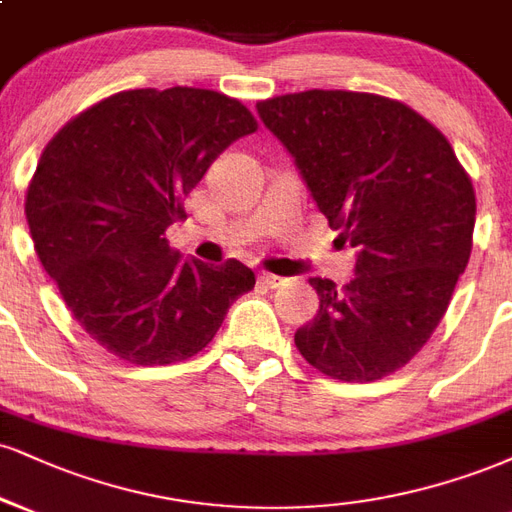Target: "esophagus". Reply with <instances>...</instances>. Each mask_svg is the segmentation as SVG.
I'll use <instances>...</instances> for the list:
<instances>
[{"label":"esophagus","instance_id":"1","mask_svg":"<svg viewBox=\"0 0 512 512\" xmlns=\"http://www.w3.org/2000/svg\"><path fill=\"white\" fill-rule=\"evenodd\" d=\"M260 281H262L267 288H279V286H283V281H286V279H281V276H276V274L264 272V274L260 276Z\"/></svg>","mask_w":512,"mask_h":512}]
</instances>
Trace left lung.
I'll use <instances>...</instances> for the list:
<instances>
[{"instance_id": "8db88e82", "label": "left lung", "mask_w": 512, "mask_h": 512, "mask_svg": "<svg viewBox=\"0 0 512 512\" xmlns=\"http://www.w3.org/2000/svg\"><path fill=\"white\" fill-rule=\"evenodd\" d=\"M257 114L331 229L357 248L343 288L310 279L319 312L295 346L331 379L389 377L434 334L470 260V176L439 128L389 97L305 90L257 102Z\"/></svg>"}]
</instances>
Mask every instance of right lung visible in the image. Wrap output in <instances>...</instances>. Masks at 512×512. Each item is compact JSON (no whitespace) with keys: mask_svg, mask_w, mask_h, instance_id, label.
<instances>
[{"mask_svg":"<svg viewBox=\"0 0 512 512\" xmlns=\"http://www.w3.org/2000/svg\"><path fill=\"white\" fill-rule=\"evenodd\" d=\"M257 131L238 100L202 88L123 90L49 140L26 195L45 272L76 322L131 365H171L212 341L243 262H181L164 231L233 140Z\"/></svg>","mask_w":512,"mask_h":512,"instance_id":"add662e5","label":"right lung"}]
</instances>
